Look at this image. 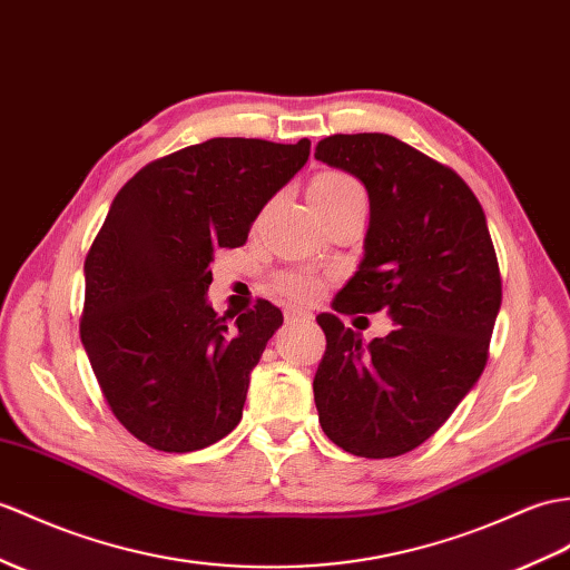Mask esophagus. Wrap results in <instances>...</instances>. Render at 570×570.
Masks as SVG:
<instances>
[{"instance_id": "1", "label": "esophagus", "mask_w": 570, "mask_h": 570, "mask_svg": "<svg viewBox=\"0 0 570 570\" xmlns=\"http://www.w3.org/2000/svg\"><path fill=\"white\" fill-rule=\"evenodd\" d=\"M284 317L288 323H294V321H306V317H311V313L306 308H301V306H286Z\"/></svg>"}]
</instances>
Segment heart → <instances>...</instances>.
Masks as SVG:
<instances>
[{
	"label": "heart",
	"mask_w": 570,
	"mask_h": 570,
	"mask_svg": "<svg viewBox=\"0 0 570 570\" xmlns=\"http://www.w3.org/2000/svg\"><path fill=\"white\" fill-rule=\"evenodd\" d=\"M308 196H311V204L317 208V206L340 204V202H345V198L364 196V189L360 181L345 175V171H321V175L313 177L311 187H308ZM272 286L288 298L313 301L323 291V279L313 272L294 269V272L276 274Z\"/></svg>",
	"instance_id": "1"
}]
</instances>
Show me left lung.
<instances>
[{
    "label": "left lung",
    "mask_w": 570,
    "mask_h": 570,
    "mask_svg": "<svg viewBox=\"0 0 570 570\" xmlns=\"http://www.w3.org/2000/svg\"><path fill=\"white\" fill-rule=\"evenodd\" d=\"M315 160L368 194L360 269L337 313L386 311L395 327L368 345L335 313L313 379L323 432L345 452L391 459L440 430L488 362L502 282L485 214L454 169L386 134L330 136Z\"/></svg>",
    "instance_id": "left-lung-1"
}]
</instances>
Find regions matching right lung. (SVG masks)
<instances>
[{"mask_svg": "<svg viewBox=\"0 0 570 570\" xmlns=\"http://www.w3.org/2000/svg\"><path fill=\"white\" fill-rule=\"evenodd\" d=\"M308 155V138H210L116 194L85 259L79 337L116 420L157 452H196L240 422L249 372L284 315L259 298L228 325L206 298L210 262L245 245Z\"/></svg>", "mask_w": 570, "mask_h": 570, "instance_id": "add662e5", "label": "right lung"}]
</instances>
